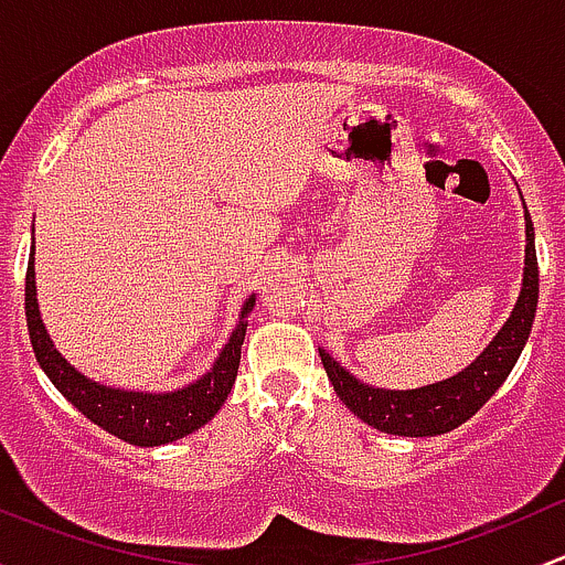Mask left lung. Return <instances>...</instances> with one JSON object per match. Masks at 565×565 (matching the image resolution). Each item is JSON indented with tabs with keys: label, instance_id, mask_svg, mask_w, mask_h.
Here are the masks:
<instances>
[{
	"label": "left lung",
	"instance_id": "1",
	"mask_svg": "<svg viewBox=\"0 0 565 565\" xmlns=\"http://www.w3.org/2000/svg\"><path fill=\"white\" fill-rule=\"evenodd\" d=\"M525 243V273H522L516 306L511 309V317L505 319L503 328L494 333V339L483 347V352L470 366H465L454 377L440 380V383L420 385L413 391H388L361 383L335 358H330V352L319 350L324 372H328V380L333 383V391L339 393L341 402L363 424L374 426L385 435L435 437L470 420L505 383L522 347L527 344L530 328H533L535 306H539V262H535V235L527 207Z\"/></svg>",
	"mask_w": 565,
	"mask_h": 565
}]
</instances>
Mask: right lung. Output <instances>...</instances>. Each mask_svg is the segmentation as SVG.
<instances>
[{"label": "right lung", "instance_id": "right-lung-1", "mask_svg": "<svg viewBox=\"0 0 565 565\" xmlns=\"http://www.w3.org/2000/svg\"><path fill=\"white\" fill-rule=\"evenodd\" d=\"M32 232H35V226H32ZM24 292L26 328H30L32 350H35V358L45 377L93 424H98L108 435L141 448L167 446V443H174L180 437L191 435V431L202 429L207 420L215 418V413L224 407L226 396H230L232 385H235L248 315L256 306V295H248L241 315H237L235 330H232L230 341L221 347L210 372H204L191 385H182L177 391L150 393L100 385L62 358V352L56 350L49 330H45L43 317H40L35 287V237H32V259L26 265Z\"/></svg>", "mask_w": 565, "mask_h": 565}]
</instances>
